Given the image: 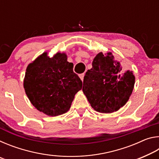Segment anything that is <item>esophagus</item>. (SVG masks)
<instances>
[{
	"label": "esophagus",
	"mask_w": 159,
	"mask_h": 159,
	"mask_svg": "<svg viewBox=\"0 0 159 159\" xmlns=\"http://www.w3.org/2000/svg\"><path fill=\"white\" fill-rule=\"evenodd\" d=\"M84 76H85V74H80V75H79L80 79H81L82 81L83 80V79H84Z\"/></svg>",
	"instance_id": "34e87169"
}]
</instances>
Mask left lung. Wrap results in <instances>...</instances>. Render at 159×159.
<instances>
[{
  "instance_id": "left-lung-1",
  "label": "left lung",
  "mask_w": 159,
  "mask_h": 159,
  "mask_svg": "<svg viewBox=\"0 0 159 159\" xmlns=\"http://www.w3.org/2000/svg\"><path fill=\"white\" fill-rule=\"evenodd\" d=\"M92 65L83 79V93L96 111L109 114L118 111L133 93L135 81L133 72L123 71L111 52H99Z\"/></svg>"
}]
</instances>
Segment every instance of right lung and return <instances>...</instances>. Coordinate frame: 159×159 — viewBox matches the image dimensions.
<instances>
[{
  "label": "right lung",
  "mask_w": 159,
  "mask_h": 159,
  "mask_svg": "<svg viewBox=\"0 0 159 159\" xmlns=\"http://www.w3.org/2000/svg\"><path fill=\"white\" fill-rule=\"evenodd\" d=\"M73 67L64 52L50 57L45 52L29 64L24 88L35 108L49 116L69 111L75 95L82 88L81 80Z\"/></svg>",
  "instance_id": "right-lung-1"
}]
</instances>
